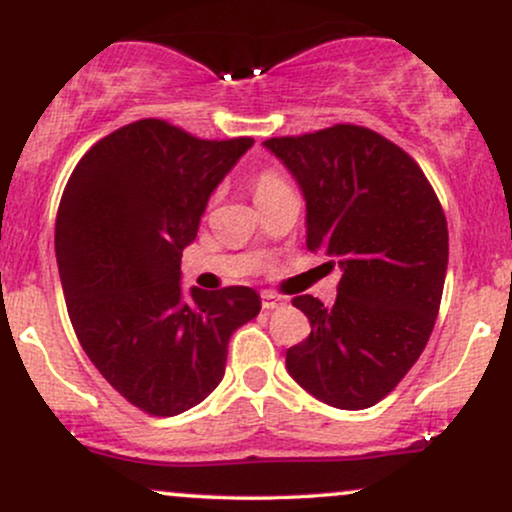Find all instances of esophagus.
<instances>
[{"label":"esophagus","instance_id":"obj_1","mask_svg":"<svg viewBox=\"0 0 512 512\" xmlns=\"http://www.w3.org/2000/svg\"><path fill=\"white\" fill-rule=\"evenodd\" d=\"M279 305H284V298L274 296V293H262V308L264 310H274V308H279Z\"/></svg>","mask_w":512,"mask_h":512}]
</instances>
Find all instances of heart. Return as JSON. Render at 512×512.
<instances>
[{
	"mask_svg": "<svg viewBox=\"0 0 512 512\" xmlns=\"http://www.w3.org/2000/svg\"><path fill=\"white\" fill-rule=\"evenodd\" d=\"M291 190L289 182L284 180V175L274 168H264L252 178V195H255V202H264V199L279 195V192Z\"/></svg>",
	"mask_w": 512,
	"mask_h": 512,
	"instance_id": "heart-1",
	"label": "heart"
}]
</instances>
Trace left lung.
Here are the masks:
<instances>
[{"label": "left lung", "instance_id": "obj_1", "mask_svg": "<svg viewBox=\"0 0 512 512\" xmlns=\"http://www.w3.org/2000/svg\"><path fill=\"white\" fill-rule=\"evenodd\" d=\"M264 146L301 185L308 250L342 269L334 305L293 298L310 337L286 351V368L330 407H373L436 325L448 269L443 207L419 163L368 127L334 125Z\"/></svg>", "mask_w": 512, "mask_h": 512}]
</instances>
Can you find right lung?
Segmentation results:
<instances>
[{
	"label": "right lung",
	"mask_w": 512,
	"mask_h": 512,
	"mask_svg": "<svg viewBox=\"0 0 512 512\" xmlns=\"http://www.w3.org/2000/svg\"><path fill=\"white\" fill-rule=\"evenodd\" d=\"M255 144L137 120L93 144L57 209L55 252L81 349L127 402L175 416L207 399L228 339L260 313L248 286L182 296L180 257L211 192Z\"/></svg>",
	"instance_id": "right-lung-1"
}]
</instances>
